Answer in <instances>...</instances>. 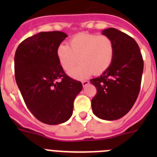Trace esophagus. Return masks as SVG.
<instances>
[{
  "label": "esophagus",
  "instance_id": "1",
  "mask_svg": "<svg viewBox=\"0 0 157 157\" xmlns=\"http://www.w3.org/2000/svg\"><path fill=\"white\" fill-rule=\"evenodd\" d=\"M89 82H89L88 80H84V81L82 82V86H86L88 85Z\"/></svg>",
  "mask_w": 157,
  "mask_h": 157
}]
</instances>
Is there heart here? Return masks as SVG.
Segmentation results:
<instances>
[{
  "label": "heart",
  "mask_w": 157,
  "mask_h": 157,
  "mask_svg": "<svg viewBox=\"0 0 157 157\" xmlns=\"http://www.w3.org/2000/svg\"><path fill=\"white\" fill-rule=\"evenodd\" d=\"M115 46L109 36L93 33H80L61 44L56 49V56L62 68L68 72L79 60L70 75L77 79H85L93 73L100 75L109 69L114 58Z\"/></svg>",
  "instance_id": "1"
}]
</instances>
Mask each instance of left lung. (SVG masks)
I'll list each match as a JSON object with an SVG mask.
<instances>
[{
  "mask_svg": "<svg viewBox=\"0 0 157 157\" xmlns=\"http://www.w3.org/2000/svg\"><path fill=\"white\" fill-rule=\"evenodd\" d=\"M115 46L111 66L100 77L90 79L97 87L91 101L93 112L100 119L116 120L131 109L139 94L144 61L135 40L115 28L103 30Z\"/></svg>",
  "mask_w": 157,
  "mask_h": 157,
  "instance_id": "left-lung-1",
  "label": "left lung"
}]
</instances>
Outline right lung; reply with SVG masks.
<instances>
[{"instance_id": "1", "label": "right lung", "mask_w": 157, "mask_h": 157, "mask_svg": "<svg viewBox=\"0 0 157 157\" xmlns=\"http://www.w3.org/2000/svg\"><path fill=\"white\" fill-rule=\"evenodd\" d=\"M67 37L61 31L40 32L23 40L15 54V78L25 104L36 119L46 124L64 123L82 89L59 63L56 49Z\"/></svg>"}]
</instances>
